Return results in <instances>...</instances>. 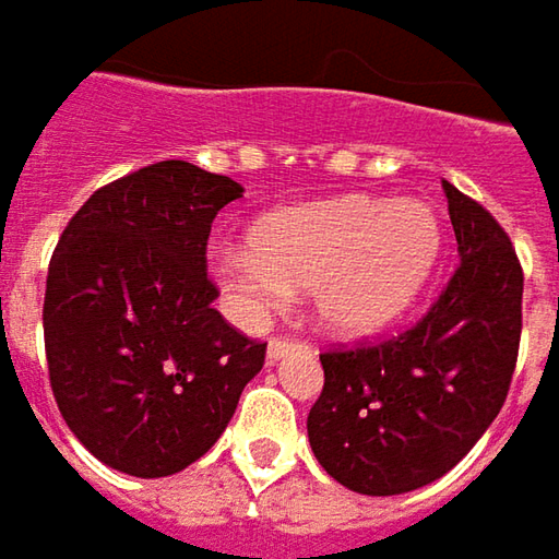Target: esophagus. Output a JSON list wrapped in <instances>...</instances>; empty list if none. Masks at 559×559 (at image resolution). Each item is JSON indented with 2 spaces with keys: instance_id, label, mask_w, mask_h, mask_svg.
I'll list each match as a JSON object with an SVG mask.
<instances>
[{
  "instance_id": "esophagus-1",
  "label": "esophagus",
  "mask_w": 559,
  "mask_h": 559,
  "mask_svg": "<svg viewBox=\"0 0 559 559\" xmlns=\"http://www.w3.org/2000/svg\"><path fill=\"white\" fill-rule=\"evenodd\" d=\"M305 345H298V342H292V338H270L267 345V364H276V360H283L292 352H301Z\"/></svg>"
}]
</instances>
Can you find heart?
<instances>
[{
	"mask_svg": "<svg viewBox=\"0 0 559 559\" xmlns=\"http://www.w3.org/2000/svg\"><path fill=\"white\" fill-rule=\"evenodd\" d=\"M439 254L429 202L345 195L273 211L248 229V246L217 248L211 267L242 323L264 320L305 286L323 330L370 335L417 301Z\"/></svg>",
	"mask_w": 559,
	"mask_h": 559,
	"instance_id": "1",
	"label": "heart"
}]
</instances>
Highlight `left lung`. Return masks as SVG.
Instances as JSON below:
<instances>
[{
  "instance_id": "obj_1",
  "label": "left lung",
  "mask_w": 559,
  "mask_h": 559,
  "mask_svg": "<svg viewBox=\"0 0 559 559\" xmlns=\"http://www.w3.org/2000/svg\"><path fill=\"white\" fill-rule=\"evenodd\" d=\"M461 264L414 330L326 352L308 414L313 457L357 495H404L441 479L504 404L520 330L523 270L483 204L441 180Z\"/></svg>"
}]
</instances>
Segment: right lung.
<instances>
[{"label":"right lung","instance_id":"1","mask_svg":"<svg viewBox=\"0 0 559 559\" xmlns=\"http://www.w3.org/2000/svg\"><path fill=\"white\" fill-rule=\"evenodd\" d=\"M242 186L158 162L102 186L64 226L43 333L55 401L83 448L118 473L174 476L211 451L264 367L204 273L211 224Z\"/></svg>","mask_w":559,"mask_h":559}]
</instances>
